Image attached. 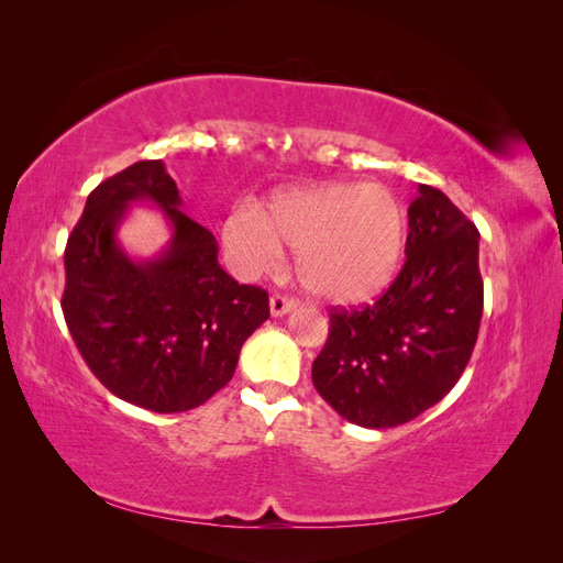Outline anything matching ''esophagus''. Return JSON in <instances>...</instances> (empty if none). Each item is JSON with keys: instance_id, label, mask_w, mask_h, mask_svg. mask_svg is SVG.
<instances>
[{"instance_id": "34e87169", "label": "esophagus", "mask_w": 563, "mask_h": 563, "mask_svg": "<svg viewBox=\"0 0 563 563\" xmlns=\"http://www.w3.org/2000/svg\"><path fill=\"white\" fill-rule=\"evenodd\" d=\"M294 310H296V302L288 300L286 296L275 294V296L269 298V312H272V317H284V314L294 312Z\"/></svg>"}]
</instances>
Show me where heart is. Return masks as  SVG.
I'll return each mask as SVG.
<instances>
[{"label": "heart", "instance_id": "obj_1", "mask_svg": "<svg viewBox=\"0 0 563 563\" xmlns=\"http://www.w3.org/2000/svg\"><path fill=\"white\" fill-rule=\"evenodd\" d=\"M223 240L249 275L277 269L282 246L296 251L308 291L331 305H360L397 277L406 213L385 185L331 183L272 199L267 213L236 209Z\"/></svg>", "mask_w": 563, "mask_h": 563}]
</instances>
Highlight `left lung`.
Returning <instances> with one entry per match:
<instances>
[{"instance_id":"8db88e82","label":"left lung","mask_w":563,"mask_h":563,"mask_svg":"<svg viewBox=\"0 0 563 563\" xmlns=\"http://www.w3.org/2000/svg\"><path fill=\"white\" fill-rule=\"evenodd\" d=\"M482 310L479 230L444 192L420 185L408 207L401 272L373 305L331 312L312 383L345 420L397 428L463 376Z\"/></svg>"}]
</instances>
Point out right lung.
Returning a JSON list of instances; mask_svg holds the SVG:
<instances>
[{"instance_id": "right-lung-1", "label": "right lung", "mask_w": 563, "mask_h": 563, "mask_svg": "<svg viewBox=\"0 0 563 563\" xmlns=\"http://www.w3.org/2000/svg\"><path fill=\"white\" fill-rule=\"evenodd\" d=\"M133 200L155 202L173 225L150 262H133L115 240ZM180 207L164 162H135L89 195L65 246L63 314L77 350L112 395L155 413L211 399L269 317L263 288L234 282L216 236Z\"/></svg>"}]
</instances>
